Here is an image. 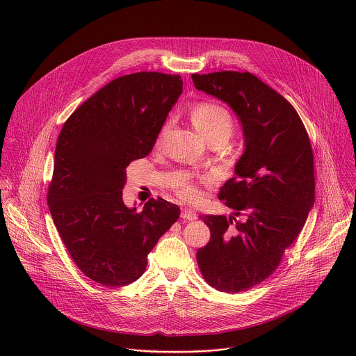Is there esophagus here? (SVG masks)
<instances>
[{"label":"esophagus","instance_id":"esophagus-1","mask_svg":"<svg viewBox=\"0 0 356 356\" xmlns=\"http://www.w3.org/2000/svg\"><path fill=\"white\" fill-rule=\"evenodd\" d=\"M181 218H184V219H186V220H196V219H197V215H196V212H195L193 209H191V208H184L182 212H181Z\"/></svg>","mask_w":356,"mask_h":356}]
</instances>
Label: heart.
<instances>
[{
  "label": "heart",
  "mask_w": 356,
  "mask_h": 356,
  "mask_svg": "<svg viewBox=\"0 0 356 356\" xmlns=\"http://www.w3.org/2000/svg\"><path fill=\"white\" fill-rule=\"evenodd\" d=\"M191 119L195 129L205 140L211 137H222L225 141L233 133V119L226 108L216 102H203L196 104L191 111ZM179 193L188 200H197L200 192L191 184L181 185Z\"/></svg>",
  "instance_id": "1"
}]
</instances>
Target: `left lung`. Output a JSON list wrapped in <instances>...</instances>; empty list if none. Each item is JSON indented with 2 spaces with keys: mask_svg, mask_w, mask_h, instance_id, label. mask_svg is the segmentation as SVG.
Returning <instances> with one entry per match:
<instances>
[{
  "mask_svg": "<svg viewBox=\"0 0 356 356\" xmlns=\"http://www.w3.org/2000/svg\"><path fill=\"white\" fill-rule=\"evenodd\" d=\"M192 79L197 90L230 106L243 131L237 178L219 192L233 213L200 216L211 240L197 251L205 281L237 293L273 274L302 232L315 202L314 156L296 109L251 72L193 74Z\"/></svg>",
  "mask_w": 356,
  "mask_h": 356,
  "instance_id": "obj_1",
  "label": "left lung"
}]
</instances>
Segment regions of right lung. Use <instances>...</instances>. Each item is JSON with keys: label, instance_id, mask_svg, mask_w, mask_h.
I'll use <instances>...</instances> for the list:
<instances>
[{"label": "right lung", "instance_id": "obj_1", "mask_svg": "<svg viewBox=\"0 0 356 356\" xmlns=\"http://www.w3.org/2000/svg\"><path fill=\"white\" fill-rule=\"evenodd\" d=\"M182 85L179 75L160 72L120 76L76 108L60 131L51 218L81 271L105 286L138 280L179 216V207L163 199L129 208L122 191L127 165L151 153Z\"/></svg>", "mask_w": 356, "mask_h": 356}]
</instances>
